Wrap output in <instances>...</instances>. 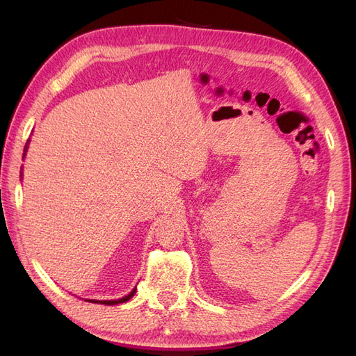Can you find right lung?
Segmentation results:
<instances>
[{"label":"right lung","instance_id":"1","mask_svg":"<svg viewBox=\"0 0 356 356\" xmlns=\"http://www.w3.org/2000/svg\"><path fill=\"white\" fill-rule=\"evenodd\" d=\"M29 143V141H28ZM26 148H28V144H26V147H25V152H26ZM25 156V154H24ZM135 293H136V286L131 291V293H129L127 296H124V297H122V298H118V300H86V301H90V303H99V305H106V306H114V305H120V303H126L127 300H131L134 296H135Z\"/></svg>","mask_w":356,"mask_h":356}]
</instances>
